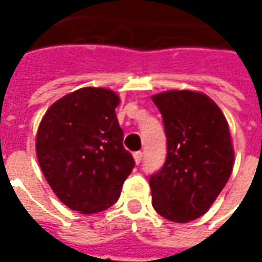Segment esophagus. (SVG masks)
<instances>
[{"label":"esophagus","instance_id":"1","mask_svg":"<svg viewBox=\"0 0 262 262\" xmlns=\"http://www.w3.org/2000/svg\"><path fill=\"white\" fill-rule=\"evenodd\" d=\"M134 160H136L137 165H140L141 160H143V153H141V151H136V153H134Z\"/></svg>","mask_w":262,"mask_h":262}]
</instances>
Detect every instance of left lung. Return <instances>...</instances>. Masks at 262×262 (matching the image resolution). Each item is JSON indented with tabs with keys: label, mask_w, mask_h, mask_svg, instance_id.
<instances>
[{
	"label": "left lung",
	"mask_w": 262,
	"mask_h": 262,
	"mask_svg": "<svg viewBox=\"0 0 262 262\" xmlns=\"http://www.w3.org/2000/svg\"><path fill=\"white\" fill-rule=\"evenodd\" d=\"M165 125V165L150 176L153 207L186 223L203 216L222 192L233 167L226 118L208 96L189 90L155 95Z\"/></svg>",
	"instance_id": "obj_1"
}]
</instances>
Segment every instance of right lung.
I'll return each mask as SVG.
<instances>
[{"label":"right lung","mask_w":262,"mask_h":262,"mask_svg":"<svg viewBox=\"0 0 262 262\" xmlns=\"http://www.w3.org/2000/svg\"><path fill=\"white\" fill-rule=\"evenodd\" d=\"M118 103L107 89L83 87L56 100L42 118L36 137L39 165L56 196L74 211L109 208L136 166L122 146Z\"/></svg>","instance_id":"add662e5"}]
</instances>
